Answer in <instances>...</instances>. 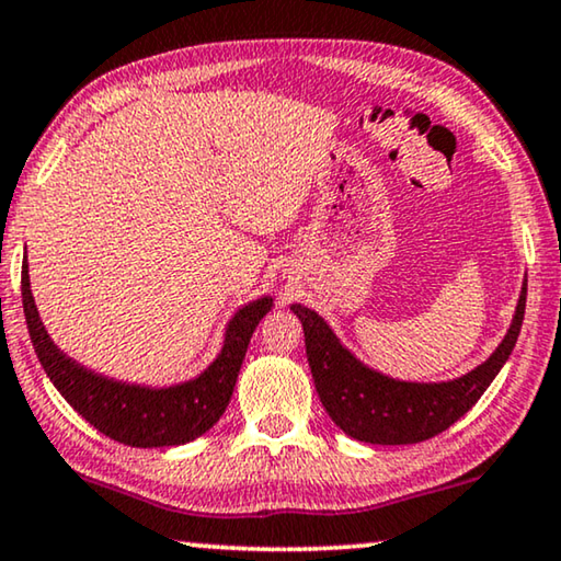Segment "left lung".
I'll return each instance as SVG.
<instances>
[{"label": "left lung", "instance_id": "8db88e82", "mask_svg": "<svg viewBox=\"0 0 561 561\" xmlns=\"http://www.w3.org/2000/svg\"><path fill=\"white\" fill-rule=\"evenodd\" d=\"M526 288L518 298L514 323L506 339L481 367L466 377L440 385H415L381 377L354 359L319 313L306 306H294L304 323L308 367L316 381V392L331 420L346 435L375 445H412L440 435L458 422L499 375L508 354L514 352L524 323Z\"/></svg>", "mask_w": 561, "mask_h": 561}]
</instances>
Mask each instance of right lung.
<instances>
[{
  "instance_id": "add662e5",
  "label": "right lung",
  "mask_w": 561,
  "mask_h": 561,
  "mask_svg": "<svg viewBox=\"0 0 561 561\" xmlns=\"http://www.w3.org/2000/svg\"><path fill=\"white\" fill-rule=\"evenodd\" d=\"M271 306L273 298H261L240 308L227 329L222 354L205 375L169 389L131 387L93 375L58 352V346L43 329L35 300H32L27 261L22 265L24 319H27L32 346H35L47 377L70 402V408L80 412L95 430H101L111 440L131 445V448L184 445L207 433L220 420L230 404L250 336L263 316L271 311Z\"/></svg>"
}]
</instances>
